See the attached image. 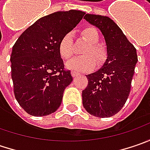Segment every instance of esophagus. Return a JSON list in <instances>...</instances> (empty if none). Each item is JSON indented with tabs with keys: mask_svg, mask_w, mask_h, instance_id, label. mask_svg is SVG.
<instances>
[{
	"mask_svg": "<svg viewBox=\"0 0 150 150\" xmlns=\"http://www.w3.org/2000/svg\"><path fill=\"white\" fill-rule=\"evenodd\" d=\"M80 75H81V74L77 72H72V76L73 77V78H77V77L80 76Z\"/></svg>",
	"mask_w": 150,
	"mask_h": 150,
	"instance_id": "obj_1",
	"label": "esophagus"
}]
</instances>
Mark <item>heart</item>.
<instances>
[{"instance_id":"1","label":"heart","mask_w":150,"mask_h":150,"mask_svg":"<svg viewBox=\"0 0 150 150\" xmlns=\"http://www.w3.org/2000/svg\"><path fill=\"white\" fill-rule=\"evenodd\" d=\"M83 38L89 42L85 47L83 54L85 56L74 57L66 63L67 68L78 72H86L93 69L96 66V59L101 62L105 57V51L99 42L100 36L98 30L94 27L85 28L82 32ZM59 52L63 59H69L73 54V34L67 32L61 38L59 45ZM96 57L94 59L92 56Z\"/></svg>"}]
</instances>
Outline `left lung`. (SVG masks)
<instances>
[{"instance_id": "obj_1", "label": "left lung", "mask_w": 150, "mask_h": 150, "mask_svg": "<svg viewBox=\"0 0 150 150\" xmlns=\"http://www.w3.org/2000/svg\"><path fill=\"white\" fill-rule=\"evenodd\" d=\"M84 19L103 35L107 59L98 71L86 75L88 84L82 93L83 105L91 115L111 117L122 109L129 95L138 62L136 48L109 17L86 14Z\"/></svg>"}]
</instances>
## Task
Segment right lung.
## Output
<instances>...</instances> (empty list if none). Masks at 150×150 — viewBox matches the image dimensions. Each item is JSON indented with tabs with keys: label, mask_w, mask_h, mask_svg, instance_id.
<instances>
[{
	"label": "right lung",
	"mask_w": 150,
	"mask_h": 150,
	"mask_svg": "<svg viewBox=\"0 0 150 150\" xmlns=\"http://www.w3.org/2000/svg\"><path fill=\"white\" fill-rule=\"evenodd\" d=\"M84 14L70 10L41 17L14 44L10 58L14 94L30 115L47 116L60 107L72 77L70 71L64 70L58 45Z\"/></svg>",
	"instance_id": "add662e5"
}]
</instances>
